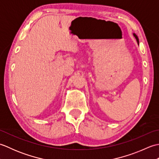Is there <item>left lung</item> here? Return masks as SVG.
Wrapping results in <instances>:
<instances>
[{
    "label": "left lung",
    "mask_w": 159,
    "mask_h": 159,
    "mask_svg": "<svg viewBox=\"0 0 159 159\" xmlns=\"http://www.w3.org/2000/svg\"><path fill=\"white\" fill-rule=\"evenodd\" d=\"M134 38H135V39H137V43H139V39H138V38H137V36L135 35V34H134Z\"/></svg>",
    "instance_id": "left-lung-1"
}]
</instances>
